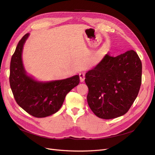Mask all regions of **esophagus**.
Instances as JSON below:
<instances>
[{
    "label": "esophagus",
    "instance_id": "34e87169",
    "mask_svg": "<svg viewBox=\"0 0 155 155\" xmlns=\"http://www.w3.org/2000/svg\"><path fill=\"white\" fill-rule=\"evenodd\" d=\"M79 78H80V81L81 82H83L84 81V80H85V74L83 73V72H81L80 74H79Z\"/></svg>",
    "mask_w": 155,
    "mask_h": 155
}]
</instances>
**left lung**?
<instances>
[{
    "instance_id": "8db88e82",
    "label": "left lung",
    "mask_w": 155,
    "mask_h": 155,
    "mask_svg": "<svg viewBox=\"0 0 155 155\" xmlns=\"http://www.w3.org/2000/svg\"><path fill=\"white\" fill-rule=\"evenodd\" d=\"M142 65L131 50L116 57L107 54L85 74L87 102L96 116L109 120L124 115L137 98L142 83Z\"/></svg>"
}]
</instances>
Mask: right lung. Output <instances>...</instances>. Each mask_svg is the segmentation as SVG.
<instances>
[{
    "instance_id": "right-lung-1",
    "label": "right lung",
    "mask_w": 155,
    "mask_h": 155,
    "mask_svg": "<svg viewBox=\"0 0 155 155\" xmlns=\"http://www.w3.org/2000/svg\"><path fill=\"white\" fill-rule=\"evenodd\" d=\"M29 36L22 37L10 63V84L14 98L22 109L36 118H45L57 112L67 94L79 83L78 75L61 80L37 81L27 75L22 60L23 46Z\"/></svg>"
}]
</instances>
